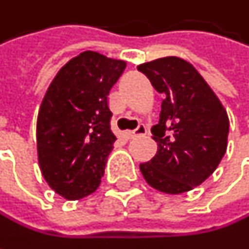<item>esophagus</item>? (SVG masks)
I'll use <instances>...</instances> for the list:
<instances>
[{
  "label": "esophagus",
  "mask_w": 249,
  "mask_h": 249,
  "mask_svg": "<svg viewBox=\"0 0 249 249\" xmlns=\"http://www.w3.org/2000/svg\"><path fill=\"white\" fill-rule=\"evenodd\" d=\"M147 134V126L144 124L138 125L134 131H128V138H134V137H138V135H145Z\"/></svg>",
  "instance_id": "obj_1"
}]
</instances>
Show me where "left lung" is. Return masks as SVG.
I'll return each mask as SVG.
<instances>
[{
    "mask_svg": "<svg viewBox=\"0 0 249 249\" xmlns=\"http://www.w3.org/2000/svg\"><path fill=\"white\" fill-rule=\"evenodd\" d=\"M137 69L164 95L160 121L151 128L159 150L140 170L163 193L189 192L213 173L225 156L228 114L206 80L180 57H161Z\"/></svg>",
    "mask_w": 249,
    "mask_h": 249,
    "instance_id": "1",
    "label": "left lung"
}]
</instances>
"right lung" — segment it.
Returning <instances> with one entry per match:
<instances>
[{"instance_id": "right-lung-1", "label": "right lung", "mask_w": 249, "mask_h": 249, "mask_svg": "<svg viewBox=\"0 0 249 249\" xmlns=\"http://www.w3.org/2000/svg\"><path fill=\"white\" fill-rule=\"evenodd\" d=\"M124 60L83 52L52 80L37 117V154L44 180L60 196L77 200L93 193L117 137L108 95Z\"/></svg>"}]
</instances>
